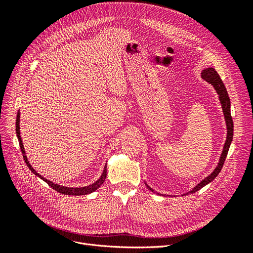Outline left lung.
Segmentation results:
<instances>
[{
    "label": "left lung",
    "mask_w": 253,
    "mask_h": 253,
    "mask_svg": "<svg viewBox=\"0 0 253 253\" xmlns=\"http://www.w3.org/2000/svg\"><path fill=\"white\" fill-rule=\"evenodd\" d=\"M202 76H203V78L207 82L211 83L212 85L214 86V88H215L216 91H217V94L219 96V101L221 103V108H223V112H224V115H225L227 128H228V132L227 133L228 134H227V140L225 142L224 150H223V153H221V156H220V159H219L218 166L215 168V170L213 171V173H211V175H209L208 177H206L203 181H201L200 183H198V185L192 191H190V193H195L196 191L201 190L203 187H205L206 185H208L209 182H211L218 175V173L221 170V168H223V166H224V163H225V160H226L228 151H229V147H230L231 141H232V137H233V120H232L231 114H230V99H229L227 89H226V87L224 85L223 81H221V79H220V77L218 76V74L216 73V71L214 70V68H211V67L205 70L203 72ZM145 186H147L148 189H150L152 192H154V190H153L152 188H150L147 185V183H145Z\"/></svg>",
    "instance_id": "1"
}]
</instances>
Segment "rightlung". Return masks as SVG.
Listing matches in <instances>:
<instances>
[{
    "instance_id": "1",
    "label": "right lung",
    "mask_w": 253,
    "mask_h": 253,
    "mask_svg": "<svg viewBox=\"0 0 253 253\" xmlns=\"http://www.w3.org/2000/svg\"><path fill=\"white\" fill-rule=\"evenodd\" d=\"M16 132H17V136H18V139H19V144H20V148H21L22 154H23V158H24L27 167L29 168L30 170H32V172H33L35 175L39 176V177H40L41 179H43L45 182H47L48 186H50L52 189H55V190L57 191V192L65 194V195H85V194H89V193H91V192H94V191H96L99 187H100V186L102 185V183H103V181L105 180V177H106V166H105V168H104V170H103V173H102V175H101V177L99 178L96 182H94L93 185L87 186V187H82V188H67V187H62V186L57 185V183H55V182L49 181V180L46 179V178L42 177V176H41L39 173H37V172L33 169V167L30 166V164L28 163L27 157H26V155H25V150H24V147H23V142H22L21 135H20V112H18V115H17Z\"/></svg>"
}]
</instances>
